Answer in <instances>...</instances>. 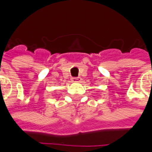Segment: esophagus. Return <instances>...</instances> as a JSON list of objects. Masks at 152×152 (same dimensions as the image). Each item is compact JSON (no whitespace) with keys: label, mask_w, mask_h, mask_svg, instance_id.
<instances>
[{"label":"esophagus","mask_w":152,"mask_h":152,"mask_svg":"<svg viewBox=\"0 0 152 152\" xmlns=\"http://www.w3.org/2000/svg\"><path fill=\"white\" fill-rule=\"evenodd\" d=\"M80 80V77H72V82H78Z\"/></svg>","instance_id":"esophagus-1"}]
</instances>
